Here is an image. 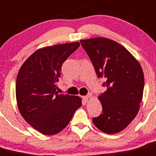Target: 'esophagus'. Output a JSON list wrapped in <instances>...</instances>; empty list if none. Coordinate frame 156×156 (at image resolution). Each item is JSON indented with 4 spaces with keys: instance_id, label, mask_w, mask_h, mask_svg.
Listing matches in <instances>:
<instances>
[{
    "instance_id": "1",
    "label": "esophagus",
    "mask_w": 156,
    "mask_h": 156,
    "mask_svg": "<svg viewBox=\"0 0 156 156\" xmlns=\"http://www.w3.org/2000/svg\"><path fill=\"white\" fill-rule=\"evenodd\" d=\"M90 97V94H87V96H84L83 97V101H84V102H87V101H88V98Z\"/></svg>"
}]
</instances>
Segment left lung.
I'll use <instances>...</instances> for the list:
<instances>
[{"label":"left lung","mask_w":156,"mask_h":156,"mask_svg":"<svg viewBox=\"0 0 156 156\" xmlns=\"http://www.w3.org/2000/svg\"><path fill=\"white\" fill-rule=\"evenodd\" d=\"M98 78H104L107 90L98 98L102 113L93 117L102 132L114 134L124 129L137 115L144 90L140 63L123 46L107 38L80 40Z\"/></svg>","instance_id":"8db88e82"}]
</instances>
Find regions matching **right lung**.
Listing matches in <instances>:
<instances>
[{"label": "right lung", "instance_id": "right-lung-1", "mask_svg": "<svg viewBox=\"0 0 156 156\" xmlns=\"http://www.w3.org/2000/svg\"><path fill=\"white\" fill-rule=\"evenodd\" d=\"M79 46L77 42L38 49L18 72L16 98L20 114L44 135L61 132L81 106L79 97L56 91L62 66Z\"/></svg>", "mask_w": 156, "mask_h": 156}]
</instances>
